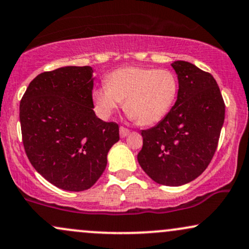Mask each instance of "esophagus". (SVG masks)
Listing matches in <instances>:
<instances>
[{"instance_id": "obj_1", "label": "esophagus", "mask_w": 249, "mask_h": 249, "mask_svg": "<svg viewBox=\"0 0 249 249\" xmlns=\"http://www.w3.org/2000/svg\"><path fill=\"white\" fill-rule=\"evenodd\" d=\"M128 133H130V130H128V128L124 126L119 127V134H121V138H125Z\"/></svg>"}]
</instances>
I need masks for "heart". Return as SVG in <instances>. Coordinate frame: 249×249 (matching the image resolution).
Masks as SVG:
<instances>
[{
	"label": "heart",
	"instance_id": "1",
	"mask_svg": "<svg viewBox=\"0 0 249 249\" xmlns=\"http://www.w3.org/2000/svg\"><path fill=\"white\" fill-rule=\"evenodd\" d=\"M178 95V80L173 71L126 66L107 76L106 86L94 91V102L100 116L107 118L124 101L125 112L147 126L168 115Z\"/></svg>",
	"mask_w": 249,
	"mask_h": 249
}]
</instances>
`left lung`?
I'll use <instances>...</instances> for the list:
<instances>
[{
  "instance_id": "8db88e82",
  "label": "left lung",
  "mask_w": 249,
  "mask_h": 249,
  "mask_svg": "<svg viewBox=\"0 0 249 249\" xmlns=\"http://www.w3.org/2000/svg\"><path fill=\"white\" fill-rule=\"evenodd\" d=\"M178 74V100L158 125L142 130L138 162L162 185L178 187L208 168L225 119V103L217 81L187 61L172 64Z\"/></svg>"
}]
</instances>
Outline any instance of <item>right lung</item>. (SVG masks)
<instances>
[{"label": "right lung", "instance_id": "add662e5", "mask_svg": "<svg viewBox=\"0 0 249 249\" xmlns=\"http://www.w3.org/2000/svg\"><path fill=\"white\" fill-rule=\"evenodd\" d=\"M92 70L68 66L30 82L19 104L23 146L34 168L50 183L83 191L96 183L119 126L95 115Z\"/></svg>", "mask_w": 249, "mask_h": 249}]
</instances>
